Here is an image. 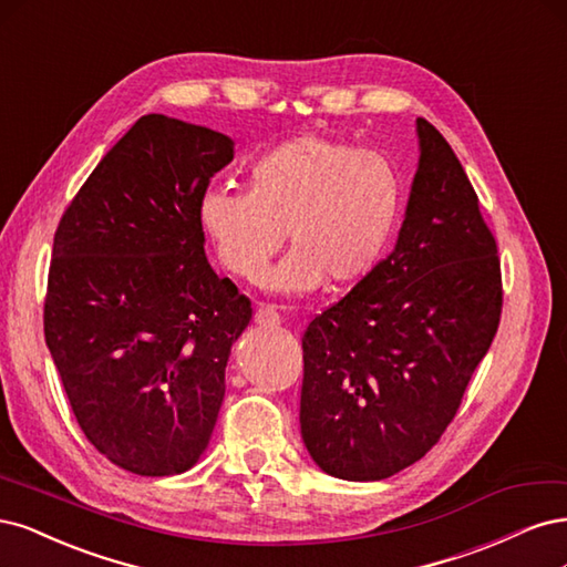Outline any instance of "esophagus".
Listing matches in <instances>:
<instances>
[{
    "label": "esophagus",
    "mask_w": 567,
    "mask_h": 567,
    "mask_svg": "<svg viewBox=\"0 0 567 567\" xmlns=\"http://www.w3.org/2000/svg\"><path fill=\"white\" fill-rule=\"evenodd\" d=\"M254 322L257 324H264V327H278L280 322H282V318H280V313L272 306H259L257 308V313H254Z\"/></svg>",
    "instance_id": "1"
}]
</instances>
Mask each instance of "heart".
I'll return each instance as SVG.
<instances>
[{"mask_svg":"<svg viewBox=\"0 0 567 567\" xmlns=\"http://www.w3.org/2000/svg\"><path fill=\"white\" fill-rule=\"evenodd\" d=\"M403 199V178L386 157L303 134L251 164L247 193H205L199 226L235 278L257 280L287 233L291 254L266 287L310 295L324 282L341 291L368 280L386 257Z\"/></svg>","mask_w":567,"mask_h":567,"instance_id":"heart-1","label":"heart"}]
</instances>
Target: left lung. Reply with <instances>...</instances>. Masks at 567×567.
<instances>
[{"label":"left lung","mask_w":567,"mask_h":567,"mask_svg":"<svg viewBox=\"0 0 567 567\" xmlns=\"http://www.w3.org/2000/svg\"><path fill=\"white\" fill-rule=\"evenodd\" d=\"M416 136L393 251L301 339V437L341 481H381L422 460L499 327L502 270L478 195L424 117Z\"/></svg>","instance_id":"left-lung-1"}]
</instances>
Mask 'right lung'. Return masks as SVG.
I'll list each match as a JSON object with an SVG mask.
<instances>
[{
  "instance_id": "obj_1",
  "label": "right lung",
  "mask_w": 567,
  "mask_h": 567,
  "mask_svg": "<svg viewBox=\"0 0 567 567\" xmlns=\"http://www.w3.org/2000/svg\"><path fill=\"white\" fill-rule=\"evenodd\" d=\"M207 126L143 115L53 235L44 337L86 441L136 476L209 445L251 303L205 254L199 199L233 159Z\"/></svg>"
}]
</instances>
